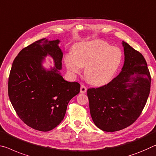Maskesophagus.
I'll return each mask as SVG.
<instances>
[{
  "label": "esophagus",
  "instance_id": "obj_1",
  "mask_svg": "<svg viewBox=\"0 0 156 156\" xmlns=\"http://www.w3.org/2000/svg\"><path fill=\"white\" fill-rule=\"evenodd\" d=\"M86 91H87V88H86V86L83 85H81L80 88V92L81 93H86Z\"/></svg>",
  "mask_w": 156,
  "mask_h": 156
}]
</instances>
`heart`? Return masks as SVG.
I'll list each match as a JSON object with an SVG mask.
<instances>
[{"label": "heart", "mask_w": 156, "mask_h": 156, "mask_svg": "<svg viewBox=\"0 0 156 156\" xmlns=\"http://www.w3.org/2000/svg\"><path fill=\"white\" fill-rule=\"evenodd\" d=\"M123 53L118 47H112L102 40L81 42L74 48L73 54L64 57L68 70L74 75L84 69V76L88 83L103 86L109 83L119 70Z\"/></svg>", "instance_id": "b5f03b06"}]
</instances>
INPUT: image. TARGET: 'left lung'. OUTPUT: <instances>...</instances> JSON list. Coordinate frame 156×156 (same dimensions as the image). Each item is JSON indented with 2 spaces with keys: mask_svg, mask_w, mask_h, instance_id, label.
<instances>
[{
  "mask_svg": "<svg viewBox=\"0 0 156 156\" xmlns=\"http://www.w3.org/2000/svg\"><path fill=\"white\" fill-rule=\"evenodd\" d=\"M121 44L124 63L121 73L107 84L87 90L93 123L105 132L119 131L133 124L150 93L151 79L142 54L124 41Z\"/></svg>",
  "mask_w": 156,
  "mask_h": 156,
  "instance_id": "8db88e82",
  "label": "left lung"
}]
</instances>
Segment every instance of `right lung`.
I'll return each mask as SVG.
<instances>
[{"mask_svg": "<svg viewBox=\"0 0 156 156\" xmlns=\"http://www.w3.org/2000/svg\"><path fill=\"white\" fill-rule=\"evenodd\" d=\"M59 40L43 38L23 49L14 60L8 95L19 117L35 130H53L64 119L70 100L80 91L78 82L65 80ZM50 56L54 67L43 66Z\"/></svg>", "mask_w": 156, "mask_h": 156, "instance_id": "add662e5", "label": "right lung"}]
</instances>
